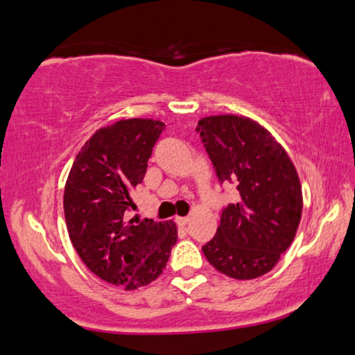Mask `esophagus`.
Instances as JSON below:
<instances>
[{"label":"esophagus","mask_w":355,"mask_h":355,"mask_svg":"<svg viewBox=\"0 0 355 355\" xmlns=\"http://www.w3.org/2000/svg\"><path fill=\"white\" fill-rule=\"evenodd\" d=\"M188 220H189L188 217H177V218H175V222H177L178 227H184V225H187V223H188Z\"/></svg>","instance_id":"obj_1"}]
</instances>
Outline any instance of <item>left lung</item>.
Returning <instances> with one entry per match:
<instances>
[{"mask_svg": "<svg viewBox=\"0 0 355 355\" xmlns=\"http://www.w3.org/2000/svg\"><path fill=\"white\" fill-rule=\"evenodd\" d=\"M196 132L218 182L238 189V201L222 209L216 236L202 246L204 256L227 277L266 275L293 243L301 220L296 168L282 144L251 119L204 117Z\"/></svg>", "mask_w": 355, "mask_h": 355, "instance_id": "8db88e82", "label": "left lung"}]
</instances>
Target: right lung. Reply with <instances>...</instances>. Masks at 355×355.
I'll list each match as a JSON object with an SVG mask.
<instances>
[{
	"label": "right lung",
	"mask_w": 355,
	"mask_h": 355,
	"mask_svg": "<svg viewBox=\"0 0 355 355\" xmlns=\"http://www.w3.org/2000/svg\"><path fill=\"white\" fill-rule=\"evenodd\" d=\"M162 122L127 119L99 128L83 144L64 189L71 241L94 275L137 289L161 275L177 227L172 220L128 218L130 193L143 182Z\"/></svg>",
	"instance_id": "1"
}]
</instances>
